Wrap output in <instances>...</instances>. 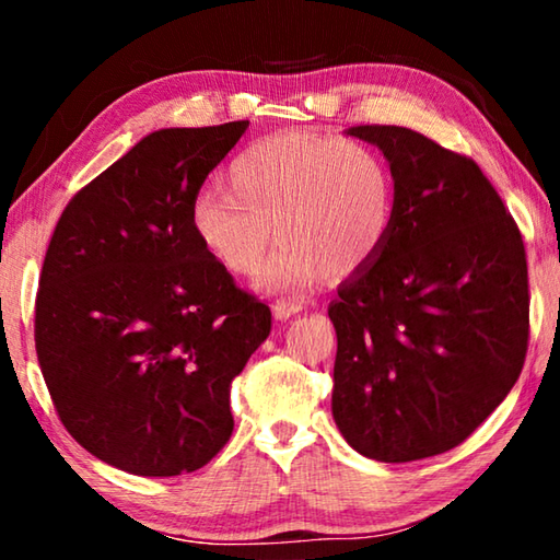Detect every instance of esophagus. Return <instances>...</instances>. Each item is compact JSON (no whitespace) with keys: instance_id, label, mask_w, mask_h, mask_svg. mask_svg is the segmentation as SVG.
I'll return each instance as SVG.
<instances>
[{"instance_id":"1","label":"esophagus","mask_w":560,"mask_h":560,"mask_svg":"<svg viewBox=\"0 0 560 560\" xmlns=\"http://www.w3.org/2000/svg\"><path fill=\"white\" fill-rule=\"evenodd\" d=\"M301 308H303V301H299V299H281V301H277L271 306V314H273V318H277V320H287L291 316H296Z\"/></svg>"}]
</instances>
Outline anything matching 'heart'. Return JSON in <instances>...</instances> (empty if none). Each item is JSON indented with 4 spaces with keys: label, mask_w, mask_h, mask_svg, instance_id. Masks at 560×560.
<instances>
[{
    "label": "heart",
    "mask_w": 560,
    "mask_h": 560,
    "mask_svg": "<svg viewBox=\"0 0 560 560\" xmlns=\"http://www.w3.org/2000/svg\"><path fill=\"white\" fill-rule=\"evenodd\" d=\"M395 185L381 153L355 140L289 130L254 140L226 165V189L192 202L189 226L207 257L232 273H252L270 241L254 289L291 293L324 277L365 269L393 224Z\"/></svg>",
    "instance_id": "heart-1"
}]
</instances>
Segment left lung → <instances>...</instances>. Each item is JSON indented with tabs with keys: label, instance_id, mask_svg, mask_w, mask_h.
<instances>
[{
	"label": "left lung",
	"instance_id": "8db88e82",
	"mask_svg": "<svg viewBox=\"0 0 560 560\" xmlns=\"http://www.w3.org/2000/svg\"><path fill=\"white\" fill-rule=\"evenodd\" d=\"M346 136L387 160L395 210L383 249L328 306L330 410L363 457H434L467 440L524 368V240L474 160L400 126Z\"/></svg>",
	"mask_w": 560,
	"mask_h": 560
}]
</instances>
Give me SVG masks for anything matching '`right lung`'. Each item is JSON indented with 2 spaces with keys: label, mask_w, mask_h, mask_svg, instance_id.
<instances>
[{
  "label": "right lung",
  "mask_w": 560,
  "mask_h": 560,
  "mask_svg": "<svg viewBox=\"0 0 560 560\" xmlns=\"http://www.w3.org/2000/svg\"><path fill=\"white\" fill-rule=\"evenodd\" d=\"M249 120L160 128L81 189L36 296V355L63 428L138 477L205 467L234 430L232 381L271 330L189 226Z\"/></svg>",
  "instance_id": "obj_1"
}]
</instances>
